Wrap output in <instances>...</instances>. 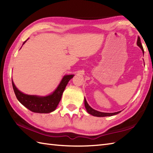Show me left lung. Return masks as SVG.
I'll use <instances>...</instances> for the list:
<instances>
[{
    "instance_id": "1",
    "label": "left lung",
    "mask_w": 153,
    "mask_h": 153,
    "mask_svg": "<svg viewBox=\"0 0 153 153\" xmlns=\"http://www.w3.org/2000/svg\"><path fill=\"white\" fill-rule=\"evenodd\" d=\"M137 45L138 46L141 48V49L142 50L143 53H144V50H143V46L141 45V39L139 37H138L137 39ZM84 102H85V107L87 110V112L90 114H91L94 116H97V117H105V116H111L113 115H116L117 114L120 113L121 111H119V112H114V113H106V112H99V111H97L96 110H94L93 108H92L89 105L88 103H87V100L85 98V100H84Z\"/></svg>"
}]
</instances>
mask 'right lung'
I'll return each mask as SVG.
<instances>
[{
	"mask_svg": "<svg viewBox=\"0 0 153 153\" xmlns=\"http://www.w3.org/2000/svg\"><path fill=\"white\" fill-rule=\"evenodd\" d=\"M26 41L23 43V45L26 42ZM74 76V75L73 74L64 76L54 91L51 95L45 97L30 95L23 93L16 88L12 79V87L16 98L27 108L33 112L50 113L56 108L68 82Z\"/></svg>",
	"mask_w": 153,
	"mask_h": 153,
	"instance_id": "1",
	"label": "right lung"
}]
</instances>
